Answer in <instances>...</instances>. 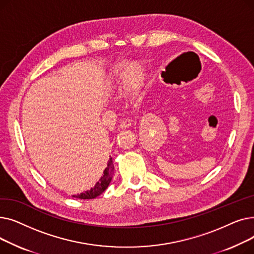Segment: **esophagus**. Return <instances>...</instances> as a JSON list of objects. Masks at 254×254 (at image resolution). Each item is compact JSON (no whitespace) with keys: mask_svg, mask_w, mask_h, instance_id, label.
Segmentation results:
<instances>
[{"mask_svg":"<svg viewBox=\"0 0 254 254\" xmlns=\"http://www.w3.org/2000/svg\"><path fill=\"white\" fill-rule=\"evenodd\" d=\"M131 127V123H130V119H124L122 123L119 125V128L125 129V128H128Z\"/></svg>","mask_w":254,"mask_h":254,"instance_id":"1","label":"esophagus"}]
</instances>
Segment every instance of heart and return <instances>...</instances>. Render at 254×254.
<instances>
[{"mask_svg":"<svg viewBox=\"0 0 254 254\" xmlns=\"http://www.w3.org/2000/svg\"><path fill=\"white\" fill-rule=\"evenodd\" d=\"M113 79L117 84L125 86L127 96L134 97L144 86L145 69L139 62H131L127 65L119 64L113 71Z\"/></svg>","mask_w":254,"mask_h":254,"instance_id":"obj_1","label":"heart"}]
</instances>
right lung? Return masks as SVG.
<instances>
[{
	"label": "right lung",
	"instance_id": "obj_1",
	"mask_svg": "<svg viewBox=\"0 0 254 254\" xmlns=\"http://www.w3.org/2000/svg\"><path fill=\"white\" fill-rule=\"evenodd\" d=\"M113 174H114V165L112 162V157H110L108 161V164H107L106 169L103 172V176L99 179V181L96 183V185L85 192H82L80 194H74L73 197L81 198V199H90V198H95V197L99 196L109 186V184L112 180Z\"/></svg>",
	"mask_w": 254,
	"mask_h": 254
}]
</instances>
